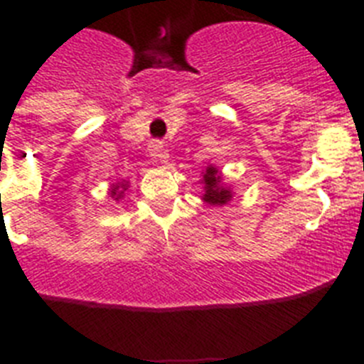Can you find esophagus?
I'll list each match as a JSON object with an SVG mask.
<instances>
[{
  "instance_id": "obj_1",
  "label": "esophagus",
  "mask_w": 364,
  "mask_h": 364,
  "mask_svg": "<svg viewBox=\"0 0 364 364\" xmlns=\"http://www.w3.org/2000/svg\"><path fill=\"white\" fill-rule=\"evenodd\" d=\"M149 153L153 156L154 160H160V162H166V151H164V145L160 141H151L149 145Z\"/></svg>"
}]
</instances>
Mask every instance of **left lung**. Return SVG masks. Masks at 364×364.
<instances>
[{
    "label": "left lung",
    "instance_id": "8db88e82",
    "mask_svg": "<svg viewBox=\"0 0 364 364\" xmlns=\"http://www.w3.org/2000/svg\"><path fill=\"white\" fill-rule=\"evenodd\" d=\"M204 177H202V181H204V194H202V200H204L205 204L210 205H225L227 202H230L232 198V191L230 187H227L225 183H223V177L219 173L215 166H208L205 171H202Z\"/></svg>",
    "mask_w": 364,
    "mask_h": 364
}]
</instances>
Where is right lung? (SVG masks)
Here are the masks:
<instances>
[{
    "instance_id": "add662e5",
    "label": "right lung",
    "mask_w": 364,
    "mask_h": 364,
    "mask_svg": "<svg viewBox=\"0 0 364 364\" xmlns=\"http://www.w3.org/2000/svg\"><path fill=\"white\" fill-rule=\"evenodd\" d=\"M124 191H126L124 183H115V185H113V187H111V191H109L111 198L121 200L122 194H124Z\"/></svg>"
}]
</instances>
